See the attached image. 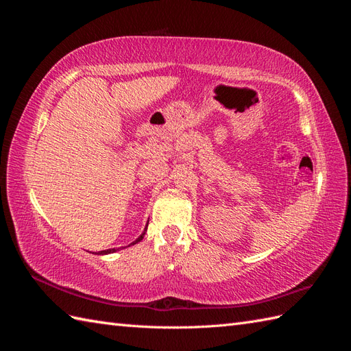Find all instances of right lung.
Returning a JSON list of instances; mask_svg holds the SVG:
<instances>
[{
    "label": "right lung",
    "mask_w": 351,
    "mask_h": 351,
    "mask_svg": "<svg viewBox=\"0 0 351 351\" xmlns=\"http://www.w3.org/2000/svg\"><path fill=\"white\" fill-rule=\"evenodd\" d=\"M146 230H147V224H146V227H145V230H143V232L142 234L137 237L133 243H130L129 246H125V247H130V246H133V244H136V243H139V241H142L143 240V237H145V232H146ZM121 247H119V249H107V250H101V252H98L97 254H110V253H114V252H117V250H120Z\"/></svg>",
    "instance_id": "1"
}]
</instances>
